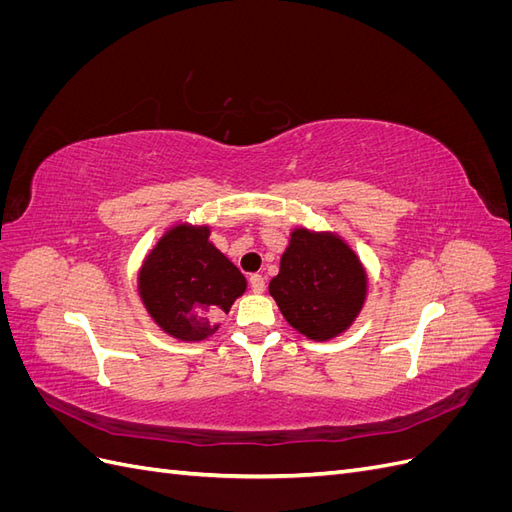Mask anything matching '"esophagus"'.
<instances>
[{"label":"esophagus","instance_id":"1","mask_svg":"<svg viewBox=\"0 0 512 512\" xmlns=\"http://www.w3.org/2000/svg\"><path fill=\"white\" fill-rule=\"evenodd\" d=\"M250 286H252V290H254L256 294H262V292H265V288H267V284H265V277L258 275V273L250 275Z\"/></svg>","mask_w":512,"mask_h":512}]
</instances>
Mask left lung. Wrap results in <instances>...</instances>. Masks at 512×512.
Here are the masks:
<instances>
[{
	"label": "left lung",
	"mask_w": 512,
	"mask_h": 512,
	"mask_svg": "<svg viewBox=\"0 0 512 512\" xmlns=\"http://www.w3.org/2000/svg\"><path fill=\"white\" fill-rule=\"evenodd\" d=\"M369 277L350 243L333 230L292 228L269 294L294 331L314 342L346 333L367 301Z\"/></svg>",
	"instance_id": "1"
}]
</instances>
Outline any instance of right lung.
<instances>
[{"label":"right lung","instance_id":"right-lung-1","mask_svg":"<svg viewBox=\"0 0 512 512\" xmlns=\"http://www.w3.org/2000/svg\"><path fill=\"white\" fill-rule=\"evenodd\" d=\"M209 237V224L175 222L138 267L136 288L145 312L179 342L211 337L247 288L243 273Z\"/></svg>","mask_w":512,"mask_h":512}]
</instances>
